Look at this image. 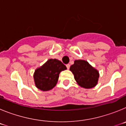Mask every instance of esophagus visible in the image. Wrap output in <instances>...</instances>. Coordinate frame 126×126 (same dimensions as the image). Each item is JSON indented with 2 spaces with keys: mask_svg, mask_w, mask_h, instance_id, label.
I'll list each match as a JSON object with an SVG mask.
<instances>
[{
  "mask_svg": "<svg viewBox=\"0 0 126 126\" xmlns=\"http://www.w3.org/2000/svg\"><path fill=\"white\" fill-rule=\"evenodd\" d=\"M66 67H67V69H69L70 68V64H67L66 65Z\"/></svg>",
  "mask_w": 126,
  "mask_h": 126,
  "instance_id": "1",
  "label": "esophagus"
}]
</instances>
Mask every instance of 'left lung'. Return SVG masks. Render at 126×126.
Wrapping results in <instances>:
<instances>
[{
    "mask_svg": "<svg viewBox=\"0 0 126 126\" xmlns=\"http://www.w3.org/2000/svg\"><path fill=\"white\" fill-rule=\"evenodd\" d=\"M70 71L74 76V79L81 87L92 88L96 85L99 74L87 61L76 60L70 67Z\"/></svg>",
    "mask_w": 126,
    "mask_h": 126,
    "instance_id": "8db88e82",
    "label": "left lung"
}]
</instances>
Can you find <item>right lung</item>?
Returning <instances> with one entry per match:
<instances>
[{"mask_svg": "<svg viewBox=\"0 0 126 126\" xmlns=\"http://www.w3.org/2000/svg\"><path fill=\"white\" fill-rule=\"evenodd\" d=\"M66 69V66L59 60H48L45 64L34 72V79L36 86L45 92L51 90L56 85L60 73Z\"/></svg>", "mask_w": 126, "mask_h": 126, "instance_id": "add662e5", "label": "right lung"}]
</instances>
